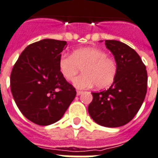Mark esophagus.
<instances>
[{"mask_svg":"<svg viewBox=\"0 0 158 158\" xmlns=\"http://www.w3.org/2000/svg\"><path fill=\"white\" fill-rule=\"evenodd\" d=\"M83 92V91H82V90H77V95H80Z\"/></svg>","mask_w":158,"mask_h":158,"instance_id":"34e87169","label":"esophagus"}]
</instances>
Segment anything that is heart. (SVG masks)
I'll return each mask as SVG.
<instances>
[{"label":"heart","instance_id":"1","mask_svg":"<svg viewBox=\"0 0 158 158\" xmlns=\"http://www.w3.org/2000/svg\"><path fill=\"white\" fill-rule=\"evenodd\" d=\"M59 68L68 81L74 80L83 70V74L75 79L77 88H90L95 85L98 89L110 87L118 74V64L107 53L96 48H83L73 51L71 56L62 55Z\"/></svg>","mask_w":158,"mask_h":158}]
</instances>
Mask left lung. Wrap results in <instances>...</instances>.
I'll return each mask as SVG.
<instances>
[{
	"instance_id": "left-lung-1",
	"label": "left lung",
	"mask_w": 158,
	"mask_h": 158,
	"mask_svg": "<svg viewBox=\"0 0 158 158\" xmlns=\"http://www.w3.org/2000/svg\"><path fill=\"white\" fill-rule=\"evenodd\" d=\"M105 43L117 62L118 74L109 89L92 93L88 112L100 126L118 127L132 120L142 106L147 91V71L130 46L114 40Z\"/></svg>"
}]
</instances>
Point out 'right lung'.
I'll use <instances>...</instances> for the list:
<instances>
[{"label":"right lung","mask_w":158,"mask_h":158,"mask_svg":"<svg viewBox=\"0 0 158 158\" xmlns=\"http://www.w3.org/2000/svg\"><path fill=\"white\" fill-rule=\"evenodd\" d=\"M67 42L44 39L24 49L10 75L11 91L26 118L40 126L60 120L76 95L59 68Z\"/></svg>","instance_id":"add662e5"}]
</instances>
